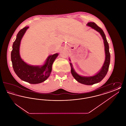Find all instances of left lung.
Wrapping results in <instances>:
<instances>
[{
	"mask_svg": "<svg viewBox=\"0 0 126 126\" xmlns=\"http://www.w3.org/2000/svg\"><path fill=\"white\" fill-rule=\"evenodd\" d=\"M87 25L91 27L92 28L94 29L97 32H98L102 35V39L104 41L105 52V60L104 61V64L102 66L101 70L95 76L89 77H84L79 76L74 70L72 67V64L71 63H70V65L71 67V72L72 76L78 82L81 84H84L86 85H92L100 82L106 76L109 70V67L110 63V55L109 52V44L103 30H102L100 27H99L94 22L88 23Z\"/></svg>",
	"mask_w": 126,
	"mask_h": 126,
	"instance_id": "1",
	"label": "left lung"
}]
</instances>
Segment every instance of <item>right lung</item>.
<instances>
[{
    "instance_id": "obj_1",
    "label": "right lung",
    "mask_w": 126,
    "mask_h": 126,
    "mask_svg": "<svg viewBox=\"0 0 126 126\" xmlns=\"http://www.w3.org/2000/svg\"><path fill=\"white\" fill-rule=\"evenodd\" d=\"M28 28V26H25L20 30L13 43L11 54L12 66L14 71L21 80L30 84H39L49 77L53 62L59 54L48 56L44 65L41 66H30L25 63L20 57L19 47L21 39Z\"/></svg>"
}]
</instances>
